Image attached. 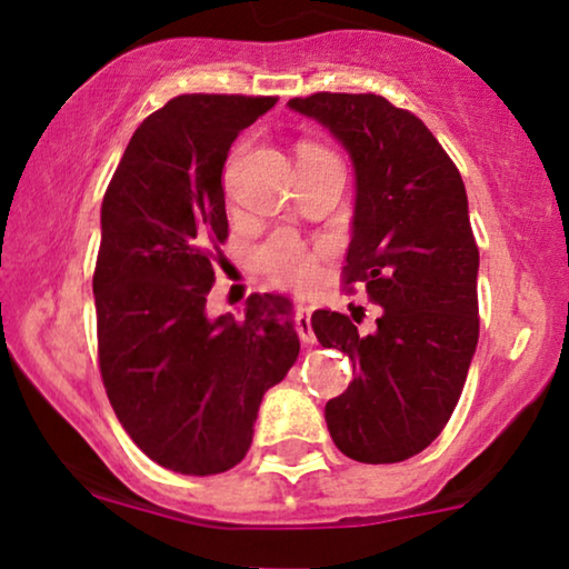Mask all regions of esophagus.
Segmentation results:
<instances>
[{"mask_svg": "<svg viewBox=\"0 0 569 569\" xmlns=\"http://www.w3.org/2000/svg\"><path fill=\"white\" fill-rule=\"evenodd\" d=\"M312 312L315 309L307 305H299V309H297V332H299L301 343H307V346H312L317 340L312 332Z\"/></svg>", "mask_w": 569, "mask_h": 569, "instance_id": "1", "label": "esophagus"}]
</instances>
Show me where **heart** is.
<instances>
[{"label":"heart","instance_id":"obj_1","mask_svg":"<svg viewBox=\"0 0 569 569\" xmlns=\"http://www.w3.org/2000/svg\"><path fill=\"white\" fill-rule=\"evenodd\" d=\"M257 270L268 272L276 283L293 291H312L320 283V264L291 231H278L254 249Z\"/></svg>","mask_w":569,"mask_h":569}]
</instances>
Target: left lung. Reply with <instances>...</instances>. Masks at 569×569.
I'll use <instances>...</instances> for the list:
<instances>
[{
	"mask_svg": "<svg viewBox=\"0 0 569 569\" xmlns=\"http://www.w3.org/2000/svg\"><path fill=\"white\" fill-rule=\"evenodd\" d=\"M351 158L356 179L346 283L382 307L363 336L346 315L315 312L325 348L353 361L325 421L343 456L400 463L439 437L479 343V247L460 171L427 124L375 93L291 98Z\"/></svg>",
	"mask_w": 569,
	"mask_h": 569,
	"instance_id": "1",
	"label": "left lung"
}]
</instances>
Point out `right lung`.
I'll return each instance as SVG.
<instances>
[{
    "label": "right lung",
    "instance_id": "obj_1",
    "mask_svg": "<svg viewBox=\"0 0 569 569\" xmlns=\"http://www.w3.org/2000/svg\"><path fill=\"white\" fill-rule=\"evenodd\" d=\"M278 98L177 96L142 121L101 206L93 297L106 396L132 442L184 476L247 456L262 396L299 356L291 299L252 293L210 317L213 249L229 237L223 163Z\"/></svg>",
    "mask_w": 569,
    "mask_h": 569
}]
</instances>
